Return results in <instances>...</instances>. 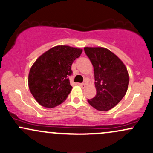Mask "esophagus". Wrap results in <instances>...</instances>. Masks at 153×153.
<instances>
[{
  "instance_id": "1",
  "label": "esophagus",
  "mask_w": 153,
  "mask_h": 153,
  "mask_svg": "<svg viewBox=\"0 0 153 153\" xmlns=\"http://www.w3.org/2000/svg\"><path fill=\"white\" fill-rule=\"evenodd\" d=\"M79 86H80L82 88H85V84H84V83H79Z\"/></svg>"
}]
</instances>
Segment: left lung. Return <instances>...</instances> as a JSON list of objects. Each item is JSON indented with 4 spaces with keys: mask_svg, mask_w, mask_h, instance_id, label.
<instances>
[{
    "mask_svg": "<svg viewBox=\"0 0 153 153\" xmlns=\"http://www.w3.org/2000/svg\"><path fill=\"white\" fill-rule=\"evenodd\" d=\"M84 51L94 67L97 94L88 103L99 111L114 107L126 93L129 75L122 61L109 49L85 47Z\"/></svg>",
    "mask_w": 153,
    "mask_h": 153,
    "instance_id": "left-lung-1",
    "label": "left lung"
}]
</instances>
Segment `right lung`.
Instances as JSON below:
<instances>
[{
    "label": "right lung",
    "instance_id": "obj_1",
    "mask_svg": "<svg viewBox=\"0 0 153 153\" xmlns=\"http://www.w3.org/2000/svg\"><path fill=\"white\" fill-rule=\"evenodd\" d=\"M82 50L68 46L51 48L36 59L28 77L29 88L40 105L53 108L66 100L72 90L71 65Z\"/></svg>",
    "mask_w": 153,
    "mask_h": 153
}]
</instances>
